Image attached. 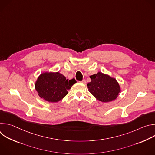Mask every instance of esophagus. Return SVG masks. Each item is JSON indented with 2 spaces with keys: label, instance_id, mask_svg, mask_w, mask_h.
<instances>
[{
  "label": "esophagus",
  "instance_id": "obj_1",
  "mask_svg": "<svg viewBox=\"0 0 155 155\" xmlns=\"http://www.w3.org/2000/svg\"><path fill=\"white\" fill-rule=\"evenodd\" d=\"M81 83H83V84H86V80H83L82 81H80Z\"/></svg>",
  "mask_w": 155,
  "mask_h": 155
}]
</instances>
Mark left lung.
I'll use <instances>...</instances> for the list:
<instances>
[{
    "instance_id": "1",
    "label": "left lung",
    "mask_w": 155,
    "mask_h": 155,
    "mask_svg": "<svg viewBox=\"0 0 155 155\" xmlns=\"http://www.w3.org/2000/svg\"><path fill=\"white\" fill-rule=\"evenodd\" d=\"M91 82L87 84L89 91L99 101L108 102L117 99L121 92L117 80L99 72L91 75Z\"/></svg>"
}]
</instances>
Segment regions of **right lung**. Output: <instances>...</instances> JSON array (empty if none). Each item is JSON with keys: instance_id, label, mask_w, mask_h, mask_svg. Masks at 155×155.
Here are the masks:
<instances>
[{"instance_id": "1", "label": "right lung", "mask_w": 155, "mask_h": 155, "mask_svg": "<svg viewBox=\"0 0 155 155\" xmlns=\"http://www.w3.org/2000/svg\"><path fill=\"white\" fill-rule=\"evenodd\" d=\"M76 80L66 79L59 72H44L38 77L35 88L38 96L50 102H57L62 99L68 94Z\"/></svg>"}]
</instances>
